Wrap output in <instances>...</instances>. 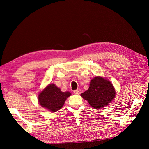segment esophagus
Instances as JSON below:
<instances>
[{
	"instance_id": "34e87169",
	"label": "esophagus",
	"mask_w": 149,
	"mask_h": 149,
	"mask_svg": "<svg viewBox=\"0 0 149 149\" xmlns=\"http://www.w3.org/2000/svg\"><path fill=\"white\" fill-rule=\"evenodd\" d=\"M74 93L75 94H80L81 93V89H76V90H74Z\"/></svg>"
}]
</instances>
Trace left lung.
I'll return each instance as SVG.
<instances>
[{
  "instance_id": "obj_1",
  "label": "left lung",
  "mask_w": 149,
  "mask_h": 149,
  "mask_svg": "<svg viewBox=\"0 0 149 149\" xmlns=\"http://www.w3.org/2000/svg\"><path fill=\"white\" fill-rule=\"evenodd\" d=\"M81 96L92 107L100 109L108 105L113 100L116 91L109 81L97 76L91 81L89 89Z\"/></svg>"
}]
</instances>
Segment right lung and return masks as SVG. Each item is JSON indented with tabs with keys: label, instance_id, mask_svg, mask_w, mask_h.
Segmentation results:
<instances>
[{
	"label": "right lung",
	"instance_id": "right-lung-1",
	"mask_svg": "<svg viewBox=\"0 0 149 149\" xmlns=\"http://www.w3.org/2000/svg\"><path fill=\"white\" fill-rule=\"evenodd\" d=\"M70 95V92H62L54 84H49L39 94L38 102L40 105L49 111L56 112L61 109L66 98Z\"/></svg>",
	"mask_w": 149,
	"mask_h": 149
}]
</instances>
